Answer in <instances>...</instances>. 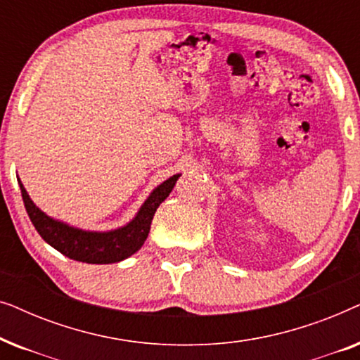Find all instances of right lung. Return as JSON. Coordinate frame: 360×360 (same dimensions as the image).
Masks as SVG:
<instances>
[{
  "mask_svg": "<svg viewBox=\"0 0 360 360\" xmlns=\"http://www.w3.org/2000/svg\"><path fill=\"white\" fill-rule=\"evenodd\" d=\"M179 176L180 174H176L165 180L164 184L155 186L134 218L122 228L111 231H85L51 218L34 205L21 180L18 179V181L21 186L24 206H26L29 218L47 244L78 262L115 264L127 259L142 248L149 236L150 223L157 208L174 190Z\"/></svg>",
  "mask_w": 360,
  "mask_h": 360,
  "instance_id": "1",
  "label": "right lung"
}]
</instances>
